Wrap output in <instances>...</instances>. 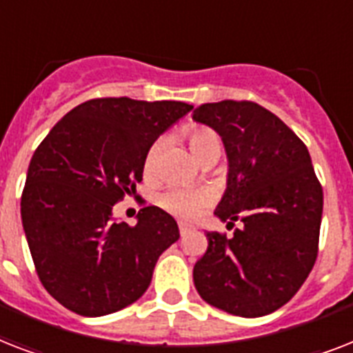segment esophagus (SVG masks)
<instances>
[{
	"label": "esophagus",
	"mask_w": 353,
	"mask_h": 353,
	"mask_svg": "<svg viewBox=\"0 0 353 353\" xmlns=\"http://www.w3.org/2000/svg\"><path fill=\"white\" fill-rule=\"evenodd\" d=\"M192 229H194L192 225H188V223H183V221H179V234L181 236L188 234V232L192 231Z\"/></svg>",
	"instance_id": "esophagus-1"
}]
</instances>
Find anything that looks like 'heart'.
Here are the masks:
<instances>
[{"instance_id":"heart-1","label":"heart","mask_w":353,"mask_h":353,"mask_svg":"<svg viewBox=\"0 0 353 353\" xmlns=\"http://www.w3.org/2000/svg\"><path fill=\"white\" fill-rule=\"evenodd\" d=\"M188 148L192 155L201 163L207 157H220L221 154V139L220 135L207 126H190L185 132ZM161 143H154L146 152L144 157V174L154 176L157 157H159ZM159 207L166 210L168 214L181 218V220H198L214 205L216 192L212 188H181L172 187L159 196Z\"/></svg>"}]
</instances>
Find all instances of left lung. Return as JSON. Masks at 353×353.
<instances>
[{
    "mask_svg": "<svg viewBox=\"0 0 353 353\" xmlns=\"http://www.w3.org/2000/svg\"><path fill=\"white\" fill-rule=\"evenodd\" d=\"M194 121L220 133L229 157L227 192L214 210L231 238L207 232L194 265L205 302L240 317H262L290 302L319 252L323 187L306 144L274 113L251 101L201 104Z\"/></svg>",
    "mask_w": 353,
    "mask_h": 353,
    "instance_id": "1",
    "label": "left lung"
}]
</instances>
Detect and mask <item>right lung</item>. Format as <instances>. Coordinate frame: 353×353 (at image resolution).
<instances>
[{
  "label": "right lung",
  "instance_id": "obj_1",
  "mask_svg": "<svg viewBox=\"0 0 353 353\" xmlns=\"http://www.w3.org/2000/svg\"><path fill=\"white\" fill-rule=\"evenodd\" d=\"M190 110L177 101L91 99L36 148L21 221L38 279L63 307L101 317L148 290L157 258L179 238L176 220L144 205L135 225L119 223L113 205L135 192L148 148Z\"/></svg>",
  "mask_w": 353,
  "mask_h": 353
}]
</instances>
